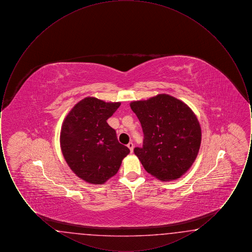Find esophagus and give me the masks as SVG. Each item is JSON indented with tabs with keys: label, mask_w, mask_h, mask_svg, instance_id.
<instances>
[{
	"label": "esophagus",
	"mask_w": 252,
	"mask_h": 252,
	"mask_svg": "<svg viewBox=\"0 0 252 252\" xmlns=\"http://www.w3.org/2000/svg\"><path fill=\"white\" fill-rule=\"evenodd\" d=\"M127 147L129 148V150H130V152H133V148H134V144H133V143H129V144H127Z\"/></svg>",
	"instance_id": "34e87169"
}]
</instances>
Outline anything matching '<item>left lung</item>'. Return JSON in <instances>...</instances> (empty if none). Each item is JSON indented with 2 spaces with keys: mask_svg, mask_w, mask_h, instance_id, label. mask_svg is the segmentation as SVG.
Segmentation results:
<instances>
[{
  "mask_svg": "<svg viewBox=\"0 0 252 252\" xmlns=\"http://www.w3.org/2000/svg\"><path fill=\"white\" fill-rule=\"evenodd\" d=\"M130 108L144 132L143 147H135L147 173L162 181L177 180L192 166L201 143V128L192 109L168 94L134 101Z\"/></svg>",
  "mask_w": 252,
  "mask_h": 252,
  "instance_id": "obj_1",
  "label": "left lung"
}]
</instances>
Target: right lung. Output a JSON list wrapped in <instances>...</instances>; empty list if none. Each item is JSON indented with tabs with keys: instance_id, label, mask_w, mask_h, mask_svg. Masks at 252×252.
<instances>
[{
	"instance_id": "1",
	"label": "right lung",
	"mask_w": 252,
	"mask_h": 252,
	"mask_svg": "<svg viewBox=\"0 0 252 252\" xmlns=\"http://www.w3.org/2000/svg\"><path fill=\"white\" fill-rule=\"evenodd\" d=\"M121 103H106L94 97L78 102L63 122L60 146L72 172L81 180L102 184L116 175L130 150L121 144L107 120Z\"/></svg>"
}]
</instances>
